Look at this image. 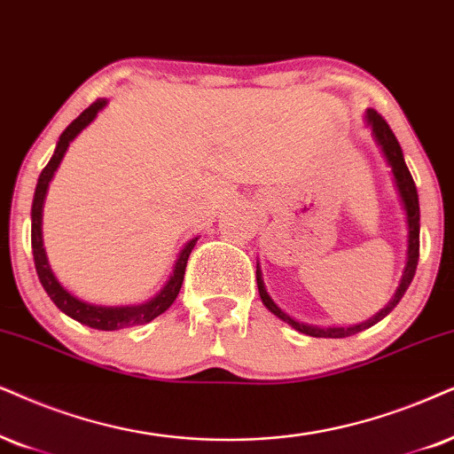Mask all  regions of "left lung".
I'll use <instances>...</instances> for the list:
<instances>
[{
	"label": "left lung",
	"mask_w": 454,
	"mask_h": 454,
	"mask_svg": "<svg viewBox=\"0 0 454 454\" xmlns=\"http://www.w3.org/2000/svg\"><path fill=\"white\" fill-rule=\"evenodd\" d=\"M364 123H366V128L371 129V136H372V140H375L377 148H380L383 160H386V163L389 165V174H392V177H394V186H395V191H398L400 205H403V209H404L406 231H409V234H406V263H404V270H403V278H400L398 289H395L392 300L386 303V308H381L380 312L375 314V317L364 320V323L349 325V326H318V325L301 323V320L294 318L291 314H286L285 309L272 300V297H270L268 289H266V283H263V274H262L260 262H257L255 278H257V291H260L263 306H266L270 312L274 314V317H278L280 320H283V323L294 326L295 331L306 333V335H309V337H331V340H335V337L354 335V333H360V331L369 329V326H372V325H377L380 320L386 318L395 306H398V301L403 300L406 289H409L412 277H415L417 262H419V228H421V223H419L417 186H415V182H412L411 171L404 163L403 148H400L398 140H395V136H394V131L389 129V125L383 121L381 114L377 111H372V108H366Z\"/></svg>",
	"instance_id": "1"
}]
</instances>
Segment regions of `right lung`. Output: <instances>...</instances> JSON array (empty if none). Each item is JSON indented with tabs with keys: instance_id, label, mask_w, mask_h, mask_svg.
Instances as JSON below:
<instances>
[{
	"instance_id": "add662e5",
	"label": "right lung",
	"mask_w": 454,
	"mask_h": 454,
	"mask_svg": "<svg viewBox=\"0 0 454 454\" xmlns=\"http://www.w3.org/2000/svg\"><path fill=\"white\" fill-rule=\"evenodd\" d=\"M108 105L106 98H98L94 105H90L85 111L79 114L74 121L68 125V128L62 131L59 137V145H56V151L51 154V159L45 165L42 176H39L37 186H35V197H33V207H31V247H33V260H35V270L39 283L45 289V294L50 295V300L56 303V308L60 312H65L67 317H71L77 323L88 325L91 329L98 331H117V329H128V326L136 325H146L151 323L163 314L171 303L176 301L177 294H180L182 280H184L186 272V262L191 251L197 245L199 237L188 240V243L182 247V251L177 254V260L174 263V270H171L169 278L165 280V285L160 286L157 295H153L148 301L142 303H131V306H98V303H90L79 300L77 295H73L71 291L67 289L65 285L56 278L54 270H51L48 262V254H45L43 247V203L45 194H48L50 182L54 177L56 169L60 168V160L65 159V153L68 151V145L77 137L82 131L88 128V125L98 117V113Z\"/></svg>"
}]
</instances>
